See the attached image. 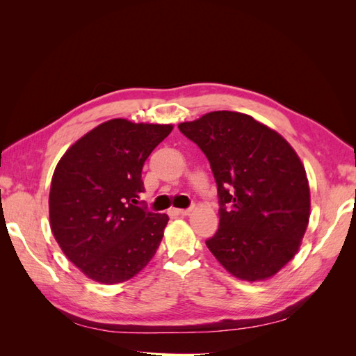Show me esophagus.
I'll return each instance as SVG.
<instances>
[{
	"label": "esophagus",
	"instance_id": "1",
	"mask_svg": "<svg viewBox=\"0 0 356 356\" xmlns=\"http://www.w3.org/2000/svg\"><path fill=\"white\" fill-rule=\"evenodd\" d=\"M174 212L177 215H181V217H186V215H188L191 212V209H175Z\"/></svg>",
	"mask_w": 356,
	"mask_h": 356
}]
</instances>
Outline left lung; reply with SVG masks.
I'll use <instances>...</instances> for the list:
<instances>
[{
  "instance_id": "8db88e82",
  "label": "left lung",
  "mask_w": 356,
  "mask_h": 356,
  "mask_svg": "<svg viewBox=\"0 0 356 356\" xmlns=\"http://www.w3.org/2000/svg\"><path fill=\"white\" fill-rule=\"evenodd\" d=\"M211 163L220 227L207 246L242 281H263L293 260L307 229L310 190L300 157L273 129L234 111L178 124Z\"/></svg>"
}]
</instances>
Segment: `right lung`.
Instances as JSON below:
<instances>
[{"label":"right lung","mask_w":356,"mask_h":356,"mask_svg":"<svg viewBox=\"0 0 356 356\" xmlns=\"http://www.w3.org/2000/svg\"><path fill=\"white\" fill-rule=\"evenodd\" d=\"M172 124L113 118L62 156L51 178L50 227L68 260L93 281L113 285L154 257L169 221L138 207L143 166Z\"/></svg>","instance_id":"add662e5"}]
</instances>
